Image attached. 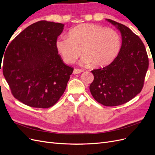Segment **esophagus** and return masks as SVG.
Returning <instances> with one entry per match:
<instances>
[{
    "label": "esophagus",
    "instance_id": "obj_1",
    "mask_svg": "<svg viewBox=\"0 0 155 155\" xmlns=\"http://www.w3.org/2000/svg\"><path fill=\"white\" fill-rule=\"evenodd\" d=\"M83 72V70H81V69H78V68H74V72H73V74H79Z\"/></svg>",
    "mask_w": 155,
    "mask_h": 155
}]
</instances>
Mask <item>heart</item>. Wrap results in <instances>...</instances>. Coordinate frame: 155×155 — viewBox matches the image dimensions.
<instances>
[{
	"mask_svg": "<svg viewBox=\"0 0 155 155\" xmlns=\"http://www.w3.org/2000/svg\"><path fill=\"white\" fill-rule=\"evenodd\" d=\"M56 48L67 63H73L82 53L81 64L100 68L107 66L118 54L121 38L117 31L93 24L73 28L68 35H61L55 41Z\"/></svg>",
	"mask_w": 155,
	"mask_h": 155,
	"instance_id": "obj_1",
	"label": "heart"
}]
</instances>
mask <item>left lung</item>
Instances as JSON below:
<instances>
[{"label": "left lung", "mask_w": 155, "mask_h": 155, "mask_svg": "<svg viewBox=\"0 0 155 155\" xmlns=\"http://www.w3.org/2000/svg\"><path fill=\"white\" fill-rule=\"evenodd\" d=\"M106 20L120 30L122 43L118 56L110 64L92 70L94 81L90 91L98 103L113 107L125 104L141 92L149 59L138 35L122 24Z\"/></svg>", "instance_id": "1"}]
</instances>
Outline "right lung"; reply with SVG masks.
<instances>
[{"label":"right lung","mask_w":155,"mask_h":155,"mask_svg":"<svg viewBox=\"0 0 155 155\" xmlns=\"http://www.w3.org/2000/svg\"><path fill=\"white\" fill-rule=\"evenodd\" d=\"M63 28L61 23L38 21L21 31L6 48L4 76L13 96L24 104L49 108L63 94L74 70L63 63L55 46Z\"/></svg>","instance_id":"1"}]
</instances>
